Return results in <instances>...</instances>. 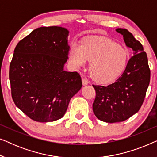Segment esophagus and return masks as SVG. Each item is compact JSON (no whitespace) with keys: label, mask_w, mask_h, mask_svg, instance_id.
Wrapping results in <instances>:
<instances>
[{"label":"esophagus","mask_w":157,"mask_h":157,"mask_svg":"<svg viewBox=\"0 0 157 157\" xmlns=\"http://www.w3.org/2000/svg\"><path fill=\"white\" fill-rule=\"evenodd\" d=\"M82 83L83 86L89 84V81H88V79L86 78V77H83V78H82Z\"/></svg>","instance_id":"esophagus-1"}]
</instances>
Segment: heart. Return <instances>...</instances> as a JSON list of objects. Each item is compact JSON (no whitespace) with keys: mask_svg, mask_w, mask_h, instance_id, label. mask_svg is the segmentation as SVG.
Masks as SVG:
<instances>
[{"mask_svg":"<svg viewBox=\"0 0 157 157\" xmlns=\"http://www.w3.org/2000/svg\"><path fill=\"white\" fill-rule=\"evenodd\" d=\"M70 57L76 67L90 66L91 76L100 83H109L116 80L124 71L128 62V52L124 47L108 38L91 37L82 44L74 43Z\"/></svg>","mask_w":157,"mask_h":157,"instance_id":"b5f03b06","label":"heart"}]
</instances>
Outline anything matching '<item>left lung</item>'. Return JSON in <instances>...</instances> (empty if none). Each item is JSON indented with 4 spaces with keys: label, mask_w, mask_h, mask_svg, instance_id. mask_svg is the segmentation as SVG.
Here are the masks:
<instances>
[{
    "label": "left lung",
    "mask_w": 157,
    "mask_h": 157,
    "mask_svg": "<svg viewBox=\"0 0 157 157\" xmlns=\"http://www.w3.org/2000/svg\"><path fill=\"white\" fill-rule=\"evenodd\" d=\"M126 46L132 48L133 56L121 76L114 83L104 86L93 85L96 98L94 114L107 123L121 122L137 113L144 100L150 82V69L142 45L125 29H117Z\"/></svg>",
    "instance_id": "8db88e82"
}]
</instances>
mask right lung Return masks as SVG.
Here are the masks:
<instances>
[{"label":"right lung","mask_w":157,"mask_h":157,"mask_svg":"<svg viewBox=\"0 0 157 157\" xmlns=\"http://www.w3.org/2000/svg\"><path fill=\"white\" fill-rule=\"evenodd\" d=\"M68 33L59 26L38 28L15 48L9 68L12 98L36 121L63 117L71 98L82 87L78 73L63 70L70 48Z\"/></svg>","instance_id":"right-lung-1"}]
</instances>
